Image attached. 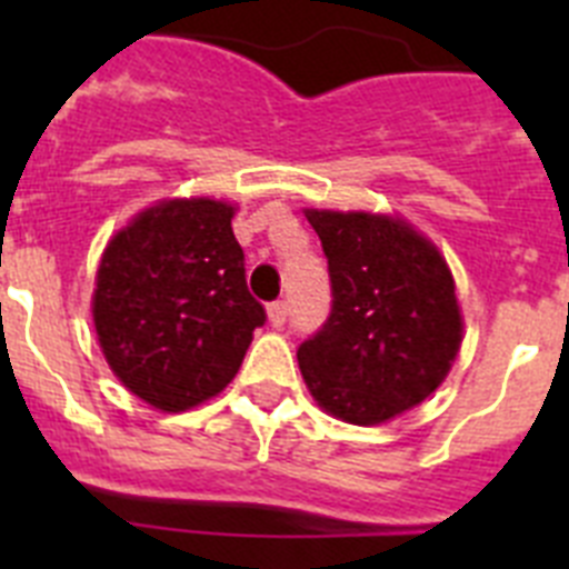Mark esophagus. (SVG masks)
Masks as SVG:
<instances>
[{"label": "esophagus", "mask_w": 569, "mask_h": 569, "mask_svg": "<svg viewBox=\"0 0 569 569\" xmlns=\"http://www.w3.org/2000/svg\"><path fill=\"white\" fill-rule=\"evenodd\" d=\"M268 319H270V325H273V328H281V325L288 321V301H284V299L270 301V305H268Z\"/></svg>", "instance_id": "1"}]
</instances>
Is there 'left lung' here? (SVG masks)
Returning <instances> with one entry per match:
<instances>
[{
    "mask_svg": "<svg viewBox=\"0 0 569 569\" xmlns=\"http://www.w3.org/2000/svg\"><path fill=\"white\" fill-rule=\"evenodd\" d=\"M328 256L330 313L296 350L310 393L350 425H379L425 401L461 345L453 276L405 222L308 210Z\"/></svg>",
    "mask_w": 569,
    "mask_h": 569,
    "instance_id": "left-lung-1",
    "label": "left lung"
}]
</instances>
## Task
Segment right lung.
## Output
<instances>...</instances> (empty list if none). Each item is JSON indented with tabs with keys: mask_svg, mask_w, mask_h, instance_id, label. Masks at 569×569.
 I'll return each mask as SVG.
<instances>
[{
	"mask_svg": "<svg viewBox=\"0 0 569 569\" xmlns=\"http://www.w3.org/2000/svg\"><path fill=\"white\" fill-rule=\"evenodd\" d=\"M233 208L173 199L116 233L99 264L93 321L110 370L159 410L228 387L268 313L248 290Z\"/></svg>",
	"mask_w": 569,
	"mask_h": 569,
	"instance_id": "1",
	"label": "right lung"
}]
</instances>
